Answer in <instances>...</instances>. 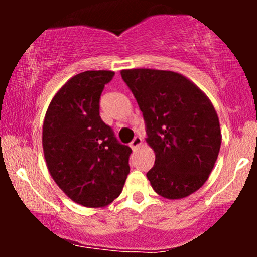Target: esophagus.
<instances>
[{"label": "esophagus", "instance_id": "obj_1", "mask_svg": "<svg viewBox=\"0 0 257 257\" xmlns=\"http://www.w3.org/2000/svg\"><path fill=\"white\" fill-rule=\"evenodd\" d=\"M141 144H143V139H141L140 137H135L134 140H133L132 143H131L132 150H137L138 147L141 145Z\"/></svg>", "mask_w": 257, "mask_h": 257}]
</instances>
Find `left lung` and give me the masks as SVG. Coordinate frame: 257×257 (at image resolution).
<instances>
[{
	"label": "left lung",
	"instance_id": "obj_1",
	"mask_svg": "<svg viewBox=\"0 0 257 257\" xmlns=\"http://www.w3.org/2000/svg\"><path fill=\"white\" fill-rule=\"evenodd\" d=\"M146 123L156 156L146 174L156 193L181 199L198 191L220 152V122L210 99L181 73L155 69L120 71Z\"/></svg>",
	"mask_w": 257,
	"mask_h": 257
}]
</instances>
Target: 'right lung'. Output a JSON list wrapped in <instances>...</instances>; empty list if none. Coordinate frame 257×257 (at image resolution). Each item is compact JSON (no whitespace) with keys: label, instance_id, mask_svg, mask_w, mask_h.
<instances>
[{"label":"right lung","instance_id":"1","mask_svg":"<svg viewBox=\"0 0 257 257\" xmlns=\"http://www.w3.org/2000/svg\"><path fill=\"white\" fill-rule=\"evenodd\" d=\"M113 75L99 70L73 76L53 96L43 120L48 172L70 199L87 208L111 204L131 172V147L120 145L99 114L100 95Z\"/></svg>","mask_w":257,"mask_h":257}]
</instances>
